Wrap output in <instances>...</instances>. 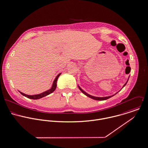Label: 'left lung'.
Listing matches in <instances>:
<instances>
[{"label": "left lung", "mask_w": 148, "mask_h": 148, "mask_svg": "<svg viewBox=\"0 0 148 148\" xmlns=\"http://www.w3.org/2000/svg\"><path fill=\"white\" fill-rule=\"evenodd\" d=\"M129 78H128V79H127V81H126V82L125 84V85L123 86V88L126 85V84H127V81H128V80H129ZM78 88H79V90L82 91V92H83L85 95H86L87 97H88L89 98H92V99H95V100H98V101H102V100H106V99H109V98H111V97H112L113 96H114V95H116L117 92H116V94H114V95H110V96H108V97H94V96H92V95H90L89 94H88L87 92H86L85 91H84L82 89H81L79 86H78Z\"/></svg>", "instance_id": "left-lung-1"}]
</instances>
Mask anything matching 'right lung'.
<instances>
[{"mask_svg":"<svg viewBox=\"0 0 148 148\" xmlns=\"http://www.w3.org/2000/svg\"><path fill=\"white\" fill-rule=\"evenodd\" d=\"M61 74V73H59V74L56 77L53 83V85H52V86L51 88V89L47 90V91H45L40 94H35V95H27V94H24L23 92H22L21 91H19V92L22 94L23 95V96L28 98H30V99H40V98H42L44 97H46L48 95H49L50 94L52 93L54 91V90L56 89L57 88V80H58V78L59 77V75Z\"/></svg>","mask_w":148,"mask_h":148,"instance_id":"right-lung-1","label":"right lung"}]
</instances>
